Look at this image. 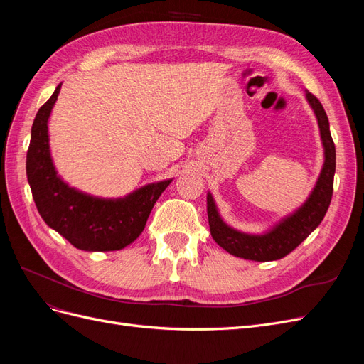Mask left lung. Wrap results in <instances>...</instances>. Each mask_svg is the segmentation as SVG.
<instances>
[{
	"label": "left lung",
	"mask_w": 364,
	"mask_h": 364,
	"mask_svg": "<svg viewBox=\"0 0 364 364\" xmlns=\"http://www.w3.org/2000/svg\"><path fill=\"white\" fill-rule=\"evenodd\" d=\"M305 95L316 114L325 149V162L314 190L296 213L284 218L267 234L262 235L245 234L228 226L218 215L213 196L208 193L206 205L211 235L215 243L229 252L230 255L259 262L281 259L299 246L321 225L328 211L334 186L336 146L331 138V132H329V121L322 103L311 92H306Z\"/></svg>",
	"instance_id": "obj_1"
}]
</instances>
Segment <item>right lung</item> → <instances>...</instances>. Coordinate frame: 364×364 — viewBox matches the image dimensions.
<instances>
[{"label":"right lung","mask_w":364,"mask_h":364,"mask_svg":"<svg viewBox=\"0 0 364 364\" xmlns=\"http://www.w3.org/2000/svg\"><path fill=\"white\" fill-rule=\"evenodd\" d=\"M43 103L31 126L27 179L38 211L50 228L87 252L119 250L144 230L147 218L170 181L150 183L124 199H98L65 183L54 168L48 144V118L60 91Z\"/></svg>","instance_id":"obj_1"}]
</instances>
